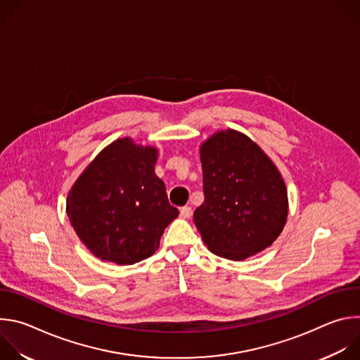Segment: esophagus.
<instances>
[{
    "instance_id": "obj_1",
    "label": "esophagus",
    "mask_w": 360,
    "mask_h": 360,
    "mask_svg": "<svg viewBox=\"0 0 360 360\" xmlns=\"http://www.w3.org/2000/svg\"><path fill=\"white\" fill-rule=\"evenodd\" d=\"M179 214H181V217H182L184 219H188V218H191V215H192V210H191V207H188V205H185V207H182V208L179 210Z\"/></svg>"
}]
</instances>
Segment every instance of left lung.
Listing matches in <instances>:
<instances>
[{"label": "left lung", "mask_w": 360, "mask_h": 360, "mask_svg": "<svg viewBox=\"0 0 360 360\" xmlns=\"http://www.w3.org/2000/svg\"><path fill=\"white\" fill-rule=\"evenodd\" d=\"M203 203L193 222L212 253L243 261L274 243L288 217L286 186L266 153L233 129L200 146Z\"/></svg>", "instance_id": "left-lung-1"}]
</instances>
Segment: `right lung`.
I'll use <instances>...</instances> for the list:
<instances>
[{"instance_id":"obj_1","label":"right lung","mask_w":360,"mask_h":360,"mask_svg":"<svg viewBox=\"0 0 360 360\" xmlns=\"http://www.w3.org/2000/svg\"><path fill=\"white\" fill-rule=\"evenodd\" d=\"M158 150L118 139L77 179L67 214L79 239L102 261L132 265L149 258L179 215L153 165Z\"/></svg>"}]
</instances>
